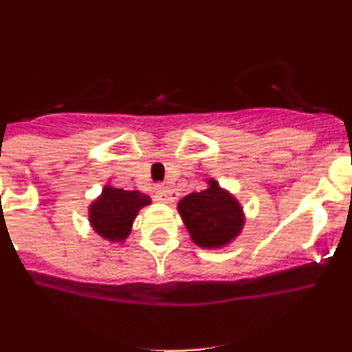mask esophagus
<instances>
[{"label":"esophagus","instance_id":"esophagus-1","mask_svg":"<svg viewBox=\"0 0 352 352\" xmlns=\"http://www.w3.org/2000/svg\"><path fill=\"white\" fill-rule=\"evenodd\" d=\"M155 197H157V201H160V203H173L174 199H176V192L170 190V188H167V186H157V190H155Z\"/></svg>","mask_w":352,"mask_h":352}]
</instances>
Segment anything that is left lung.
Listing matches in <instances>:
<instances>
[{"mask_svg": "<svg viewBox=\"0 0 352 352\" xmlns=\"http://www.w3.org/2000/svg\"><path fill=\"white\" fill-rule=\"evenodd\" d=\"M178 211L195 245L220 248L231 243L245 223L243 208L214 179H208V188L192 192L178 203Z\"/></svg>", "mask_w": 352, "mask_h": 352, "instance_id": "8db88e82", "label": "left lung"}]
</instances>
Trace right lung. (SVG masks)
Returning a JSON list of instances; mask_svg holds the SVG:
<instances>
[{
  "label": "right lung",
  "mask_w": 352,
  "mask_h": 352,
  "mask_svg": "<svg viewBox=\"0 0 352 352\" xmlns=\"http://www.w3.org/2000/svg\"><path fill=\"white\" fill-rule=\"evenodd\" d=\"M151 203V199L139 190H123L105 185L100 197L89 206V223L102 238L123 241L132 231V223L139 210Z\"/></svg>",
  "instance_id": "add662e5"
}]
</instances>
